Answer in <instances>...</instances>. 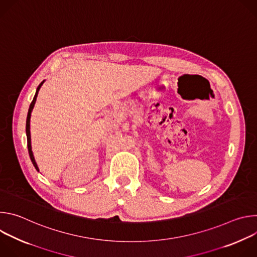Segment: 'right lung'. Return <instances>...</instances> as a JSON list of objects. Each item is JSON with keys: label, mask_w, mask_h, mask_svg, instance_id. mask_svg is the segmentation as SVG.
Instances as JSON below:
<instances>
[{"label": "right lung", "mask_w": 257, "mask_h": 257, "mask_svg": "<svg viewBox=\"0 0 257 257\" xmlns=\"http://www.w3.org/2000/svg\"><path fill=\"white\" fill-rule=\"evenodd\" d=\"M45 80L38 86V88H36V91H35V95L30 103V106H29V109H28V114H27V119H26V136H27V148H28V153H29V157H30V160L34 166V168L36 169V171H40L39 167H38V164H36L35 160H34V157H33V153H32V150H31V136H30V118H31V113H32V109L34 107V104H35V101H36V97H38V94H39V91L42 87V85L44 84Z\"/></svg>", "instance_id": "1"}]
</instances>
